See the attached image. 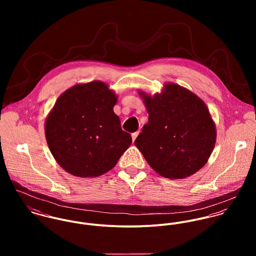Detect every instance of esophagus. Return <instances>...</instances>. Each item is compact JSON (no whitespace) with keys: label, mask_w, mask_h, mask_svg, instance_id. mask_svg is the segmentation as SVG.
Here are the masks:
<instances>
[{"label":"esophagus","mask_w":256,"mask_h":256,"mask_svg":"<svg viewBox=\"0 0 256 256\" xmlns=\"http://www.w3.org/2000/svg\"><path fill=\"white\" fill-rule=\"evenodd\" d=\"M139 133H140V131H137V132H135V133H133V134H132V140H133V142L136 140V138L138 137Z\"/></svg>","instance_id":"1"}]
</instances>
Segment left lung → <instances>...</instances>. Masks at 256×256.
I'll use <instances>...</instances> for the list:
<instances>
[{"label": "left lung", "mask_w": 256, "mask_h": 256, "mask_svg": "<svg viewBox=\"0 0 256 256\" xmlns=\"http://www.w3.org/2000/svg\"><path fill=\"white\" fill-rule=\"evenodd\" d=\"M145 100L148 121L135 140L150 166L164 178H185L208 160L216 128L202 100L176 84Z\"/></svg>", "instance_id": "left-lung-1"}]
</instances>
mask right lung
<instances>
[{"mask_svg":"<svg viewBox=\"0 0 256 256\" xmlns=\"http://www.w3.org/2000/svg\"><path fill=\"white\" fill-rule=\"evenodd\" d=\"M117 98L102 82L76 84L62 94L45 123L47 144L69 174L94 178L115 166L132 143L113 112Z\"/></svg>","mask_w":256,"mask_h":256,"instance_id":"right-lung-1","label":"right lung"}]
</instances>
